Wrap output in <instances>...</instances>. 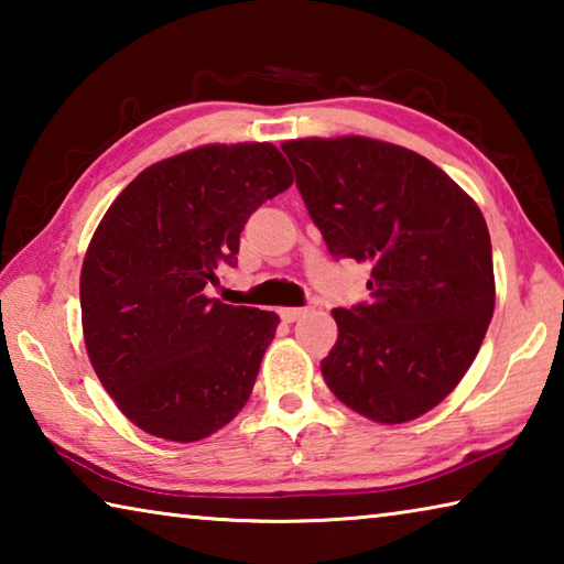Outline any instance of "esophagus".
<instances>
[{
	"mask_svg": "<svg viewBox=\"0 0 564 564\" xmlns=\"http://www.w3.org/2000/svg\"><path fill=\"white\" fill-rule=\"evenodd\" d=\"M305 313V308H281L279 311V316L285 321V323H293V321H299L301 316Z\"/></svg>",
	"mask_w": 564,
	"mask_h": 564,
	"instance_id": "esophagus-1",
	"label": "esophagus"
}]
</instances>
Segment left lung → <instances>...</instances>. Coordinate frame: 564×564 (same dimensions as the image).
I'll use <instances>...</instances> for the list:
<instances>
[{
    "label": "left lung",
    "instance_id": "obj_1",
    "mask_svg": "<svg viewBox=\"0 0 564 564\" xmlns=\"http://www.w3.org/2000/svg\"><path fill=\"white\" fill-rule=\"evenodd\" d=\"M336 261L370 265V301L333 308L321 360L340 403L395 425L435 408L473 366L495 311L480 208L433 161L366 137L281 147Z\"/></svg>",
    "mask_w": 564,
    "mask_h": 564
}]
</instances>
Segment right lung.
I'll return each mask as SVG.
<instances>
[{
    "label": "right lung",
    "mask_w": 564,
    "mask_h": 564,
    "mask_svg": "<svg viewBox=\"0 0 564 564\" xmlns=\"http://www.w3.org/2000/svg\"><path fill=\"white\" fill-rule=\"evenodd\" d=\"M291 184L273 144H208L144 169L104 214L82 265L84 343L141 431L202 441L251 398L279 316L206 289L238 263L248 216Z\"/></svg>",
    "instance_id": "add662e5"
}]
</instances>
